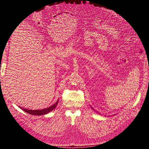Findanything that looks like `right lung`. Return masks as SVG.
I'll return each mask as SVG.
<instances>
[{"label":"right lung","mask_w":149,"mask_h":149,"mask_svg":"<svg viewBox=\"0 0 149 149\" xmlns=\"http://www.w3.org/2000/svg\"><path fill=\"white\" fill-rule=\"evenodd\" d=\"M58 101L55 104H53V106H49V107H47V108H45V109H41V110H30V109H25V108L24 107H20L21 108V109L25 111L26 112H27V113L29 114H32V115H37V116H40V115H43V114H48V112H49L50 111H53L55 108L56 107V106H57L58 103Z\"/></svg>","instance_id":"1"}]
</instances>
